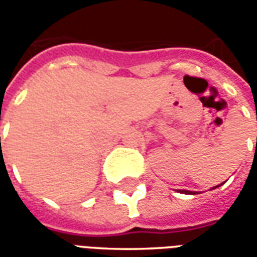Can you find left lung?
Instances as JSON below:
<instances>
[{"label":"left lung","instance_id":"obj_1","mask_svg":"<svg viewBox=\"0 0 257 257\" xmlns=\"http://www.w3.org/2000/svg\"><path fill=\"white\" fill-rule=\"evenodd\" d=\"M256 119H257V115H256ZM256 147H257V138H256ZM219 186H220V184H219ZM219 186H216V187H219ZM216 187H215V189H216ZM184 193H186V194H195L194 191H187V190H184Z\"/></svg>","mask_w":257,"mask_h":257}]
</instances>
